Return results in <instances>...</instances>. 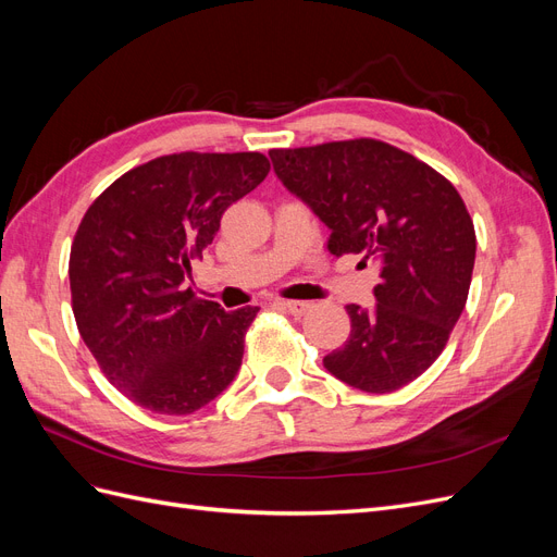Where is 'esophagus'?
Returning <instances> with one entry per match:
<instances>
[{
    "mask_svg": "<svg viewBox=\"0 0 557 557\" xmlns=\"http://www.w3.org/2000/svg\"><path fill=\"white\" fill-rule=\"evenodd\" d=\"M278 305L285 311H290L293 315H301L311 309V301H299V299H283V301H278Z\"/></svg>",
    "mask_w": 557,
    "mask_h": 557,
    "instance_id": "obj_1",
    "label": "esophagus"
}]
</instances>
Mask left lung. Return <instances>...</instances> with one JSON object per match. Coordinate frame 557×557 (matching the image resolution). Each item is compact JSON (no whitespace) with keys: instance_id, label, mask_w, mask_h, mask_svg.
<instances>
[{"instance_id":"8db88e82","label":"left lung","mask_w":557,"mask_h":557,"mask_svg":"<svg viewBox=\"0 0 557 557\" xmlns=\"http://www.w3.org/2000/svg\"><path fill=\"white\" fill-rule=\"evenodd\" d=\"M278 181L330 230L327 250L376 260V305H348V342L323 358L364 393H393L442 356L465 309L476 234L453 183L376 139L269 150Z\"/></svg>"}]
</instances>
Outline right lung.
I'll list each match as a JSON object with an SVG mask.
<instances>
[{
	"label": "right lung",
	"instance_id": "obj_1",
	"mask_svg": "<svg viewBox=\"0 0 557 557\" xmlns=\"http://www.w3.org/2000/svg\"><path fill=\"white\" fill-rule=\"evenodd\" d=\"M269 174L262 153H176L134 166L83 215L70 285L83 342L139 407L185 416L237 376L258 307L225 311L185 278L232 201Z\"/></svg>",
	"mask_w": 557,
	"mask_h": 557
}]
</instances>
